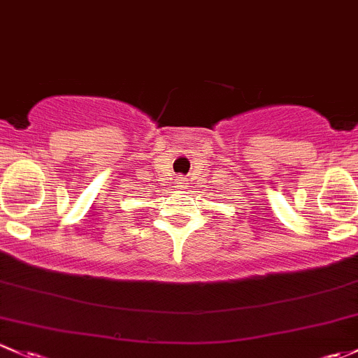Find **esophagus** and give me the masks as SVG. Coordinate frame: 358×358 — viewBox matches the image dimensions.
Listing matches in <instances>:
<instances>
[{"mask_svg": "<svg viewBox=\"0 0 358 358\" xmlns=\"http://www.w3.org/2000/svg\"><path fill=\"white\" fill-rule=\"evenodd\" d=\"M178 185H180V187H182V189H185V185H187V180L180 178V180H178Z\"/></svg>", "mask_w": 358, "mask_h": 358, "instance_id": "obj_1", "label": "esophagus"}]
</instances>
